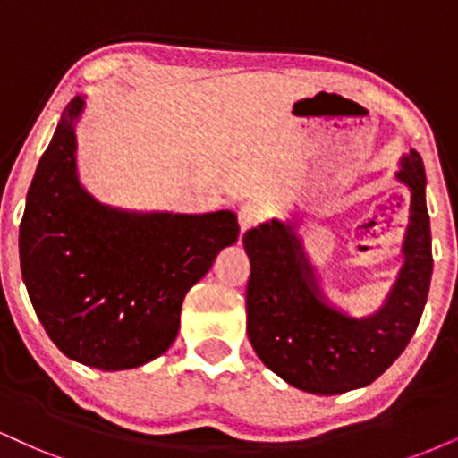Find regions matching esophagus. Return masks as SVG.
Returning <instances> with one entry per match:
<instances>
[{"instance_id": "34e87169", "label": "esophagus", "mask_w": 458, "mask_h": 458, "mask_svg": "<svg viewBox=\"0 0 458 458\" xmlns=\"http://www.w3.org/2000/svg\"><path fill=\"white\" fill-rule=\"evenodd\" d=\"M261 220H263V210L259 206H252V203H248V206H244L240 210V227H242V231L257 227Z\"/></svg>"}]
</instances>
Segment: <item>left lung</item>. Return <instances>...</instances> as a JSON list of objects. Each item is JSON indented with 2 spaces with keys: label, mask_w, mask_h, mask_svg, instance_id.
<instances>
[{
  "label": "left lung",
  "mask_w": 458,
  "mask_h": 458,
  "mask_svg": "<svg viewBox=\"0 0 458 458\" xmlns=\"http://www.w3.org/2000/svg\"><path fill=\"white\" fill-rule=\"evenodd\" d=\"M397 178L411 191L405 263L385 306L367 318H352L327 303L289 225L274 218L246 231L248 340L257 357L291 386L340 394L371 385L414 335L433 274L427 174L419 152L403 157Z\"/></svg>",
  "instance_id": "left-lung-1"
}]
</instances>
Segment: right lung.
Here are the masks:
<instances>
[{"label":"right lung","instance_id":"obj_1","mask_svg":"<svg viewBox=\"0 0 458 458\" xmlns=\"http://www.w3.org/2000/svg\"><path fill=\"white\" fill-rule=\"evenodd\" d=\"M73 98L33 174L19 229L21 272L55 346L104 371L140 367L172 346L184 295L240 227L233 212L138 214L78 182Z\"/></svg>","mask_w":458,"mask_h":458}]
</instances>
